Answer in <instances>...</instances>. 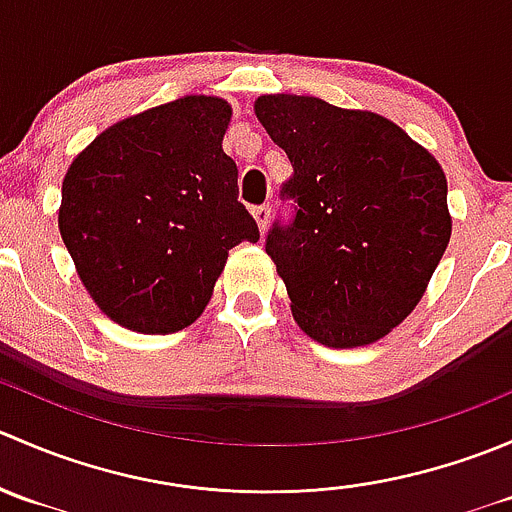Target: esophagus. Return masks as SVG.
Returning a JSON list of instances; mask_svg holds the SVG:
<instances>
[{"instance_id":"1","label":"esophagus","mask_w":512,"mask_h":512,"mask_svg":"<svg viewBox=\"0 0 512 512\" xmlns=\"http://www.w3.org/2000/svg\"><path fill=\"white\" fill-rule=\"evenodd\" d=\"M270 213H272V208L267 203L265 205H255V208H252V215H255L257 225H260V232L267 230V223H270Z\"/></svg>"}]
</instances>
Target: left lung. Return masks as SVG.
Masks as SVG:
<instances>
[{
    "label": "left lung",
    "mask_w": 512,
    "mask_h": 512,
    "mask_svg": "<svg viewBox=\"0 0 512 512\" xmlns=\"http://www.w3.org/2000/svg\"><path fill=\"white\" fill-rule=\"evenodd\" d=\"M255 113L287 153L292 215L267 230L299 327L361 347L409 317L451 240L441 165L396 123L312 96H262Z\"/></svg>",
    "instance_id": "left-lung-1"
}]
</instances>
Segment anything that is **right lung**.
<instances>
[{
    "mask_svg": "<svg viewBox=\"0 0 512 512\" xmlns=\"http://www.w3.org/2000/svg\"><path fill=\"white\" fill-rule=\"evenodd\" d=\"M227 123L223 98H180L116 123L71 163L61 240L121 327L170 334L193 324L227 252L260 240L223 151Z\"/></svg>",
    "mask_w": 512,
    "mask_h": 512,
    "instance_id": "add662e5",
    "label": "right lung"
}]
</instances>
